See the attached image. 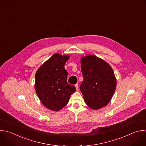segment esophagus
I'll return each mask as SVG.
<instances>
[{
	"label": "esophagus",
	"instance_id": "34e87169",
	"mask_svg": "<svg viewBox=\"0 0 146 146\" xmlns=\"http://www.w3.org/2000/svg\"><path fill=\"white\" fill-rule=\"evenodd\" d=\"M75 87H76V90H78V84H75Z\"/></svg>",
	"mask_w": 146,
	"mask_h": 146
}]
</instances>
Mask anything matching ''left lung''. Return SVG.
<instances>
[{
    "instance_id": "obj_1",
    "label": "left lung",
    "mask_w": 146,
    "mask_h": 146,
    "mask_svg": "<svg viewBox=\"0 0 146 146\" xmlns=\"http://www.w3.org/2000/svg\"><path fill=\"white\" fill-rule=\"evenodd\" d=\"M81 65L84 80L80 89L86 103L94 110L106 106L116 88L113 70L107 62L95 55L82 57Z\"/></svg>"
}]
</instances>
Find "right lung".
I'll use <instances>...</instances> for the list:
<instances>
[{"instance_id": "obj_1", "label": "right lung", "mask_w": 146, "mask_h": 146, "mask_svg": "<svg viewBox=\"0 0 146 146\" xmlns=\"http://www.w3.org/2000/svg\"><path fill=\"white\" fill-rule=\"evenodd\" d=\"M69 55L54 54L37 70L35 90L41 103L47 109L58 111L69 102L76 87L67 81L68 72L64 66Z\"/></svg>"}]
</instances>
